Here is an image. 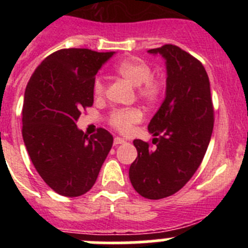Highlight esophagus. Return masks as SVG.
<instances>
[{
	"mask_svg": "<svg viewBox=\"0 0 248 248\" xmlns=\"http://www.w3.org/2000/svg\"><path fill=\"white\" fill-rule=\"evenodd\" d=\"M125 143V140L123 139V138H114V145H119V144H124Z\"/></svg>",
	"mask_w": 248,
	"mask_h": 248,
	"instance_id": "obj_1",
	"label": "esophagus"
}]
</instances>
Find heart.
<instances>
[{"mask_svg":"<svg viewBox=\"0 0 248 248\" xmlns=\"http://www.w3.org/2000/svg\"><path fill=\"white\" fill-rule=\"evenodd\" d=\"M114 72L128 80L130 84L135 85L139 98L149 104L159 102L165 92V82L161 78L153 76V68L143 59H123L114 65ZM93 89L95 97H102L105 92L104 82L100 78H97ZM141 118L143 113L139 108L115 109L109 115V124L122 133H128L141 120Z\"/></svg>","mask_w":248,"mask_h":248,"instance_id":"heart-1","label":"heart"}]
</instances>
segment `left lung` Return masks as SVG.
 I'll use <instances>...</instances> for the list:
<instances>
[{"label": "left lung", "instance_id": "1", "mask_svg": "<svg viewBox=\"0 0 248 248\" xmlns=\"http://www.w3.org/2000/svg\"><path fill=\"white\" fill-rule=\"evenodd\" d=\"M166 61V97L149 124L153 144L135 139L129 169L135 191L150 200L171 196L202 161L214 129L209 76L202 63L174 45L149 49Z\"/></svg>", "mask_w": 248, "mask_h": 248}]
</instances>
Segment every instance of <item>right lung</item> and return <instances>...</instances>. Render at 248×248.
I'll use <instances>...</instances> for the list:
<instances>
[{
  "instance_id": "obj_1",
  "label": "right lung",
  "mask_w": 248,
  "mask_h": 248,
  "mask_svg": "<svg viewBox=\"0 0 248 248\" xmlns=\"http://www.w3.org/2000/svg\"><path fill=\"white\" fill-rule=\"evenodd\" d=\"M114 52L64 48L49 54L31 77L22 109V137L39 176L57 194L76 198L97 181L113 135L77 128L93 105L95 74Z\"/></svg>"
}]
</instances>
